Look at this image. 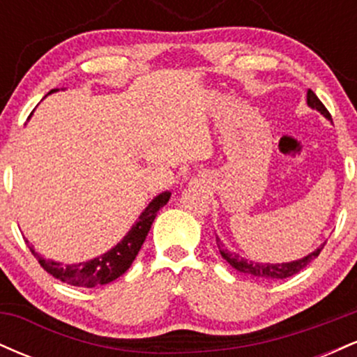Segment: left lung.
I'll use <instances>...</instances> for the list:
<instances>
[{
  "instance_id": "1",
  "label": "left lung",
  "mask_w": 357,
  "mask_h": 357,
  "mask_svg": "<svg viewBox=\"0 0 357 357\" xmlns=\"http://www.w3.org/2000/svg\"><path fill=\"white\" fill-rule=\"evenodd\" d=\"M307 104H309V107L319 110L324 117L331 119L329 110L326 109V105L319 100V97L315 96L310 89H309V92H307ZM324 245L326 243H322L321 247L315 250V252L310 253V255L301 258V260L290 261V264H258V261L247 260V258L236 255V253H233L228 248H225V245L221 243L218 236H216V247H218L221 257H223L233 268L238 270V272L248 273V275H253L258 278H287V277L296 275V273L301 272L302 268H305L307 265L314 260V258L319 257V253L322 252Z\"/></svg>"
}]
</instances>
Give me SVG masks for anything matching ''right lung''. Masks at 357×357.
<instances>
[{"label": "right lung", "mask_w": 357, "mask_h": 357, "mask_svg": "<svg viewBox=\"0 0 357 357\" xmlns=\"http://www.w3.org/2000/svg\"><path fill=\"white\" fill-rule=\"evenodd\" d=\"M50 92H53V90H50ZM169 191L155 196L153 202L149 203V206L139 216L137 223L124 236V240L117 243L112 250H109L107 253L93 258V260L84 261V264L79 265H61L43 258L40 253L35 252L33 247H30V252L33 253V257L38 260V264L42 265L45 272L65 282V284L73 287H85V289L105 285L109 282L116 280L122 273H126V270L132 265L134 258H136L137 252L141 250L142 243H144L147 233L151 230V225H153L155 215L169 202Z\"/></svg>", "instance_id": "1"}]
</instances>
